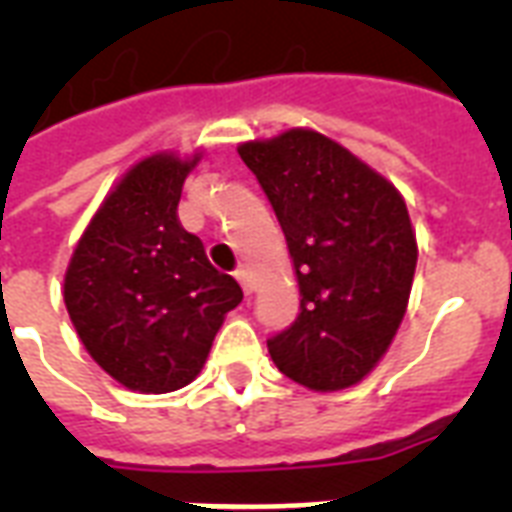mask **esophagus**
Masks as SVG:
<instances>
[{
  "label": "esophagus",
  "instance_id": "esophagus-1",
  "mask_svg": "<svg viewBox=\"0 0 512 512\" xmlns=\"http://www.w3.org/2000/svg\"><path fill=\"white\" fill-rule=\"evenodd\" d=\"M236 279H239V284H241V289H244V295H252V279H249V273L244 271V268H239V271H236Z\"/></svg>",
  "mask_w": 512,
  "mask_h": 512
}]
</instances>
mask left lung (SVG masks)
I'll return each instance as SVG.
<instances>
[{
  "label": "left lung",
  "mask_w": 512,
  "mask_h": 512,
  "mask_svg": "<svg viewBox=\"0 0 512 512\" xmlns=\"http://www.w3.org/2000/svg\"><path fill=\"white\" fill-rule=\"evenodd\" d=\"M287 236L300 313L268 340L273 364L313 390L374 369L404 319L417 241L398 191L313 130L239 146Z\"/></svg>",
  "instance_id": "left-lung-1"
}]
</instances>
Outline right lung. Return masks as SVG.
<instances>
[{"instance_id": "obj_1", "label": "right lung", "mask_w": 512, "mask_h": 512, "mask_svg": "<svg viewBox=\"0 0 512 512\" xmlns=\"http://www.w3.org/2000/svg\"><path fill=\"white\" fill-rule=\"evenodd\" d=\"M193 162L135 164L79 239L63 300L84 348L114 380L170 393L201 372L223 316L241 303L233 276L177 220Z\"/></svg>"}]
</instances>
